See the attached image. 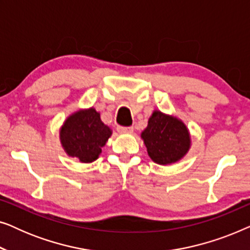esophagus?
Listing matches in <instances>:
<instances>
[{
	"mask_svg": "<svg viewBox=\"0 0 250 250\" xmlns=\"http://www.w3.org/2000/svg\"><path fill=\"white\" fill-rule=\"evenodd\" d=\"M133 131H134L133 127H118V132L121 133V134H132Z\"/></svg>",
	"mask_w": 250,
	"mask_h": 250,
	"instance_id": "34e87169",
	"label": "esophagus"
}]
</instances>
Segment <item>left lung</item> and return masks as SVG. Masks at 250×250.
Wrapping results in <instances>:
<instances>
[{
	"mask_svg": "<svg viewBox=\"0 0 250 250\" xmlns=\"http://www.w3.org/2000/svg\"><path fill=\"white\" fill-rule=\"evenodd\" d=\"M141 139L152 162L170 165L180 162L191 148V135L187 125L176 116L153 110Z\"/></svg>",
	"mask_w": 250,
	"mask_h": 250,
	"instance_id": "8db88e82",
	"label": "left lung"
}]
</instances>
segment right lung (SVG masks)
I'll return each mask as SVG.
<instances>
[{"instance_id":"right-lung-1","label":"right lung","mask_w":250,"mask_h":250,"mask_svg":"<svg viewBox=\"0 0 250 250\" xmlns=\"http://www.w3.org/2000/svg\"><path fill=\"white\" fill-rule=\"evenodd\" d=\"M112 134L111 128L100 118L93 107L80 109L66 118L60 127L59 138L64 152L80 163H93L102 152Z\"/></svg>"}]
</instances>
